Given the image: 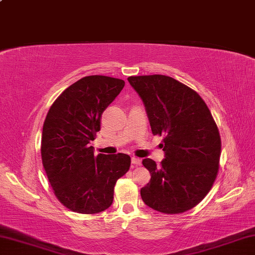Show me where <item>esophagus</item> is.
<instances>
[{
  "mask_svg": "<svg viewBox=\"0 0 255 255\" xmlns=\"http://www.w3.org/2000/svg\"><path fill=\"white\" fill-rule=\"evenodd\" d=\"M131 163L133 164V165H136V166H139L140 164H141V161L138 157H132L131 158Z\"/></svg>",
  "mask_w": 255,
  "mask_h": 255,
  "instance_id": "1",
  "label": "esophagus"
}]
</instances>
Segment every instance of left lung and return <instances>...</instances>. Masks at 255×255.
Instances as JSON below:
<instances>
[{
  "label": "left lung",
  "mask_w": 255,
  "mask_h": 255,
  "mask_svg": "<svg viewBox=\"0 0 255 255\" xmlns=\"http://www.w3.org/2000/svg\"><path fill=\"white\" fill-rule=\"evenodd\" d=\"M145 106L154 135H163L161 165L144 158L149 182L141 199L164 214H181L207 196L218 173L221 136L199 94L165 75L128 77Z\"/></svg>",
  "instance_id": "1"
}]
</instances>
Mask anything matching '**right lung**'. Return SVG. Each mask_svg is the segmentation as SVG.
<instances>
[{
	"mask_svg": "<svg viewBox=\"0 0 255 255\" xmlns=\"http://www.w3.org/2000/svg\"><path fill=\"white\" fill-rule=\"evenodd\" d=\"M125 82L103 75L85 76L56 99L47 114L41 137V158L55 196L66 208L98 214L114 201V188L127 173L130 156L94 155L101 117Z\"/></svg>",
	"mask_w": 255,
	"mask_h": 255,
	"instance_id": "obj_1",
	"label": "right lung"
}]
</instances>
